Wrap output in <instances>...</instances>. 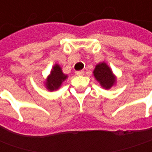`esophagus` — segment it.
Returning a JSON list of instances; mask_svg holds the SVG:
<instances>
[{
    "mask_svg": "<svg viewBox=\"0 0 152 152\" xmlns=\"http://www.w3.org/2000/svg\"><path fill=\"white\" fill-rule=\"evenodd\" d=\"M84 70H78V71H76V74L77 76H83L84 75Z\"/></svg>",
    "mask_w": 152,
    "mask_h": 152,
    "instance_id": "34e87169",
    "label": "esophagus"
}]
</instances>
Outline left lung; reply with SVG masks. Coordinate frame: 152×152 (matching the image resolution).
Masks as SVG:
<instances>
[{"label": "left lung", "instance_id": "obj_1", "mask_svg": "<svg viewBox=\"0 0 152 152\" xmlns=\"http://www.w3.org/2000/svg\"><path fill=\"white\" fill-rule=\"evenodd\" d=\"M94 75L97 81L105 89L110 88L115 82V76L112 75L111 69L105 63L97 64L94 70Z\"/></svg>", "mask_w": 152, "mask_h": 152}]
</instances>
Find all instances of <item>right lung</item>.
I'll return each mask as SVG.
<instances>
[{"label":"right lung","mask_w":152,"mask_h":152,"mask_svg":"<svg viewBox=\"0 0 152 152\" xmlns=\"http://www.w3.org/2000/svg\"><path fill=\"white\" fill-rule=\"evenodd\" d=\"M66 77L67 76L63 74L60 66L58 64H55L53 69L51 71L50 76L48 77V80L46 83L47 88L48 89H49L50 91L56 90L61 86V83L66 79Z\"/></svg>","instance_id":"right-lung-1"}]
</instances>
